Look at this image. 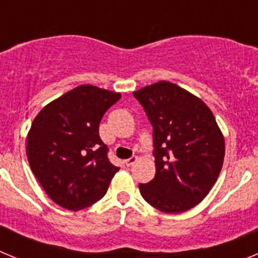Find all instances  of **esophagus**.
I'll return each instance as SVG.
<instances>
[{"label":"esophagus","instance_id":"obj_1","mask_svg":"<svg viewBox=\"0 0 258 258\" xmlns=\"http://www.w3.org/2000/svg\"><path fill=\"white\" fill-rule=\"evenodd\" d=\"M137 160H138V157H137V156H132V157H129V159H126V160H125L124 163H125V165H126V166H131V165H133V164L136 163Z\"/></svg>","mask_w":258,"mask_h":258}]
</instances>
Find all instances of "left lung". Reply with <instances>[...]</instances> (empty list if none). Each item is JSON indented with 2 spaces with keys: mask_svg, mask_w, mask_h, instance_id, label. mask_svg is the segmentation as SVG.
<instances>
[{
  "mask_svg": "<svg viewBox=\"0 0 258 258\" xmlns=\"http://www.w3.org/2000/svg\"><path fill=\"white\" fill-rule=\"evenodd\" d=\"M154 127L156 174L140 183L143 199L165 213L199 204L217 181L225 157V138L200 98L169 81L137 90Z\"/></svg>",
  "mask_w": 258,
  "mask_h": 258,
  "instance_id": "1",
  "label": "left lung"
}]
</instances>
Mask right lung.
<instances>
[{"instance_id":"add662e5","label":"right lung","mask_w":258,"mask_h":258,"mask_svg":"<svg viewBox=\"0 0 258 258\" xmlns=\"http://www.w3.org/2000/svg\"><path fill=\"white\" fill-rule=\"evenodd\" d=\"M121 98L80 85L41 109L27 137L32 172L52 202L70 211L88 208L104 197L120 168L109 163L99 122Z\"/></svg>"}]
</instances>
